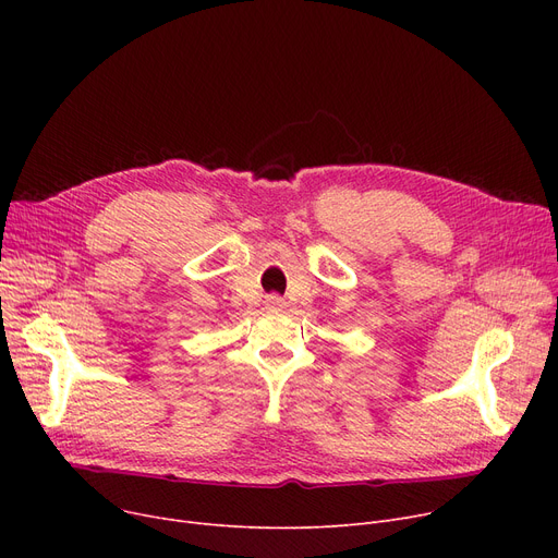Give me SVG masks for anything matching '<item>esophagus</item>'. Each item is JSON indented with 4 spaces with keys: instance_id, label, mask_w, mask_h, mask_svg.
<instances>
[{
    "instance_id": "34e87169",
    "label": "esophagus",
    "mask_w": 558,
    "mask_h": 558,
    "mask_svg": "<svg viewBox=\"0 0 558 558\" xmlns=\"http://www.w3.org/2000/svg\"><path fill=\"white\" fill-rule=\"evenodd\" d=\"M267 307L269 310H284V299L271 294V296H267Z\"/></svg>"
}]
</instances>
